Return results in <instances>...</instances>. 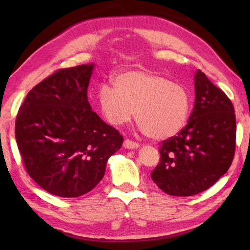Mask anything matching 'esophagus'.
Segmentation results:
<instances>
[{
  "label": "esophagus",
  "instance_id": "obj_1",
  "mask_svg": "<svg viewBox=\"0 0 250 250\" xmlns=\"http://www.w3.org/2000/svg\"><path fill=\"white\" fill-rule=\"evenodd\" d=\"M124 146L125 149H137V147H139V143L130 140V139H125L124 141Z\"/></svg>",
  "mask_w": 250,
  "mask_h": 250
}]
</instances>
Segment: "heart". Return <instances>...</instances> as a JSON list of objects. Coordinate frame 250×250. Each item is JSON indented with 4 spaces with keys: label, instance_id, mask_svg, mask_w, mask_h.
<instances>
[{
    "label": "heart",
    "instance_id": "b5f03b06",
    "mask_svg": "<svg viewBox=\"0 0 250 250\" xmlns=\"http://www.w3.org/2000/svg\"><path fill=\"white\" fill-rule=\"evenodd\" d=\"M113 87L104 84L98 104L109 124L124 125L133 117L139 128L153 140H167L184 128L191 111L189 91L181 83L150 70L118 74Z\"/></svg>",
    "mask_w": 250,
    "mask_h": 250
}]
</instances>
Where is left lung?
<instances>
[{
  "instance_id": "left-lung-1",
  "label": "left lung",
  "mask_w": 250,
  "mask_h": 250,
  "mask_svg": "<svg viewBox=\"0 0 250 250\" xmlns=\"http://www.w3.org/2000/svg\"><path fill=\"white\" fill-rule=\"evenodd\" d=\"M195 104L188 122L160 143V162L151 179L172 196H192L209 188L231 166L236 116L230 99L198 69Z\"/></svg>"
}]
</instances>
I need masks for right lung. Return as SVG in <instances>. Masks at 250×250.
Returning <instances> with one entry per match:
<instances>
[{"label": "right lung", "instance_id": "1", "mask_svg": "<svg viewBox=\"0 0 250 250\" xmlns=\"http://www.w3.org/2000/svg\"><path fill=\"white\" fill-rule=\"evenodd\" d=\"M92 69L90 64L56 70L28 92L16 116L25 170L53 195L78 197L91 191L124 141L88 103Z\"/></svg>", "mask_w": 250, "mask_h": 250}]
</instances>
